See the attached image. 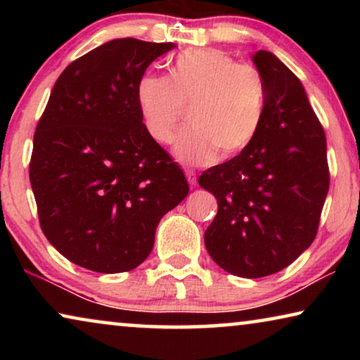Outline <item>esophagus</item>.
<instances>
[{
  "label": "esophagus",
  "instance_id": "34e87169",
  "mask_svg": "<svg viewBox=\"0 0 360 360\" xmlns=\"http://www.w3.org/2000/svg\"><path fill=\"white\" fill-rule=\"evenodd\" d=\"M185 175H186V180H188V184L191 186H195L196 185V174H195V172L193 170H186Z\"/></svg>",
  "mask_w": 360,
  "mask_h": 360
}]
</instances>
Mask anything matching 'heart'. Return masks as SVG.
<instances>
[{
  "instance_id": "1",
  "label": "heart",
  "mask_w": 360,
  "mask_h": 360,
  "mask_svg": "<svg viewBox=\"0 0 360 360\" xmlns=\"http://www.w3.org/2000/svg\"><path fill=\"white\" fill-rule=\"evenodd\" d=\"M136 100L144 127L170 144L191 110V126L175 144L176 159L206 165L218 154L233 157L252 144L262 126L267 90L257 68L216 49H188L170 63L169 77L146 73Z\"/></svg>"
}]
</instances>
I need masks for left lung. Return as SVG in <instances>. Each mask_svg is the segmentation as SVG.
Wrapping results in <instances>:
<instances>
[{
	"mask_svg": "<svg viewBox=\"0 0 360 360\" xmlns=\"http://www.w3.org/2000/svg\"><path fill=\"white\" fill-rule=\"evenodd\" d=\"M252 60L267 90L262 126L252 144L198 179L218 201L206 250L244 278L277 274L311 245L329 190L326 136L302 82L272 52Z\"/></svg>",
	"mask_w": 360,
	"mask_h": 360,
	"instance_id": "left-lung-1",
	"label": "left lung"
}]
</instances>
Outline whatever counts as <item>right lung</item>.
<instances>
[{
    "instance_id": "1",
    "label": "right lung",
    "mask_w": 360,
    "mask_h": 360,
    "mask_svg": "<svg viewBox=\"0 0 360 360\" xmlns=\"http://www.w3.org/2000/svg\"><path fill=\"white\" fill-rule=\"evenodd\" d=\"M172 42L115 39L57 78L34 132L29 179L39 223L70 262L100 274L136 269L185 174L147 134L136 100L146 68Z\"/></svg>"
}]
</instances>
